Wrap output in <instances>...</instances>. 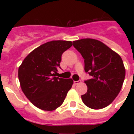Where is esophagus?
<instances>
[{
    "label": "esophagus",
    "mask_w": 134,
    "mask_h": 134,
    "mask_svg": "<svg viewBox=\"0 0 134 134\" xmlns=\"http://www.w3.org/2000/svg\"><path fill=\"white\" fill-rule=\"evenodd\" d=\"M81 80H78V81H74V84L75 85H78L80 83H81Z\"/></svg>",
    "instance_id": "esophagus-1"
}]
</instances>
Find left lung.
<instances>
[{"label": "left lung", "mask_w": 134, "mask_h": 134, "mask_svg": "<svg viewBox=\"0 0 134 134\" xmlns=\"http://www.w3.org/2000/svg\"><path fill=\"white\" fill-rule=\"evenodd\" d=\"M73 46L85 60V71L93 78L85 80L87 93L81 96L86 106L103 108L112 103L120 93L126 75L120 55L100 41L82 38Z\"/></svg>", "instance_id": "obj_1"}]
</instances>
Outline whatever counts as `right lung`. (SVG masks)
I'll return each instance as SVG.
<instances>
[{
	"label": "right lung",
	"mask_w": 134,
	"mask_h": 134,
	"mask_svg": "<svg viewBox=\"0 0 134 134\" xmlns=\"http://www.w3.org/2000/svg\"><path fill=\"white\" fill-rule=\"evenodd\" d=\"M72 46L70 41H52L29 53L19 67L20 86L34 105L54 110L63 103L72 86V79L56 77L62 54Z\"/></svg>",
	"instance_id": "add662e5"
}]
</instances>
